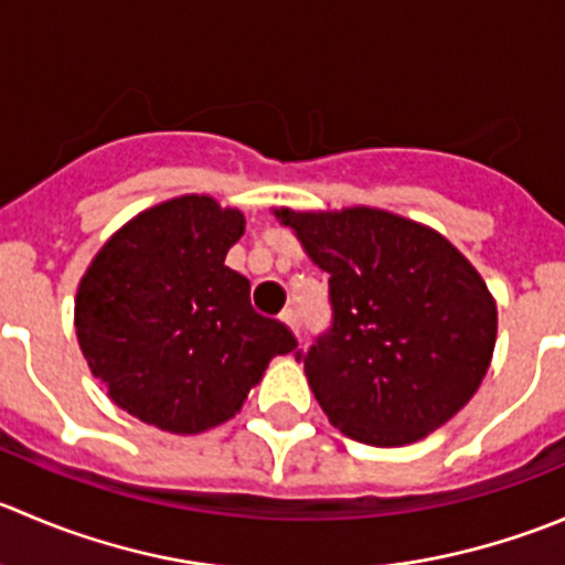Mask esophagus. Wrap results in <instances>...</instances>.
<instances>
[{
  "instance_id": "esophagus-1",
  "label": "esophagus",
  "mask_w": 565,
  "mask_h": 565,
  "mask_svg": "<svg viewBox=\"0 0 565 565\" xmlns=\"http://www.w3.org/2000/svg\"><path fill=\"white\" fill-rule=\"evenodd\" d=\"M281 322H284V326L289 328V331L295 333V337H298V317H295V311H292V309L284 311V315H281Z\"/></svg>"
}]
</instances>
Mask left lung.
I'll return each instance as SVG.
<instances>
[{
  "mask_svg": "<svg viewBox=\"0 0 565 565\" xmlns=\"http://www.w3.org/2000/svg\"><path fill=\"white\" fill-rule=\"evenodd\" d=\"M276 217L326 270L333 326L298 353L333 428L372 447L425 439L472 399L497 342V303L430 226L375 206Z\"/></svg>",
  "mask_w": 565,
  "mask_h": 565,
  "instance_id": "8db88e82",
  "label": "left lung"
}]
</instances>
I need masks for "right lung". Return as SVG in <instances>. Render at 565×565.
Segmentation results:
<instances>
[{
  "label": "right lung",
  "mask_w": 565,
  "mask_h": 565,
  "mask_svg": "<svg viewBox=\"0 0 565 565\" xmlns=\"http://www.w3.org/2000/svg\"><path fill=\"white\" fill-rule=\"evenodd\" d=\"M245 232L239 210L179 195L140 212L93 256L74 300L82 355L107 397L179 436L243 408L270 359L298 348L256 315L250 281L226 267Z\"/></svg>",
  "instance_id": "right-lung-1"
}]
</instances>
